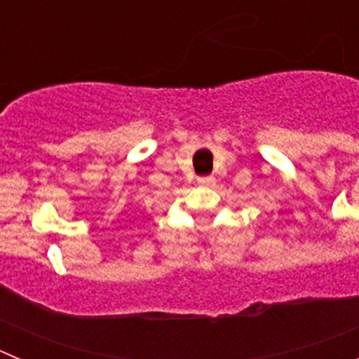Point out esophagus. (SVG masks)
Wrapping results in <instances>:
<instances>
[{"instance_id":"1","label":"esophagus","mask_w":359,"mask_h":359,"mask_svg":"<svg viewBox=\"0 0 359 359\" xmlns=\"http://www.w3.org/2000/svg\"><path fill=\"white\" fill-rule=\"evenodd\" d=\"M198 183L203 187H212L215 183L214 176H205V177H198Z\"/></svg>"}]
</instances>
